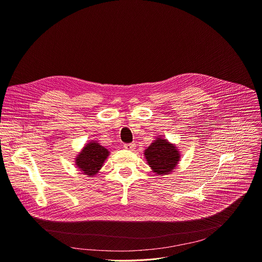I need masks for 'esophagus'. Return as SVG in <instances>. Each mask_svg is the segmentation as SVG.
Wrapping results in <instances>:
<instances>
[{"mask_svg":"<svg viewBox=\"0 0 262 262\" xmlns=\"http://www.w3.org/2000/svg\"><path fill=\"white\" fill-rule=\"evenodd\" d=\"M123 147L127 150H134L135 147H136V144L135 143H127V144H124Z\"/></svg>","mask_w":262,"mask_h":262,"instance_id":"34e87169","label":"esophagus"}]
</instances>
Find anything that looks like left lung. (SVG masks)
Returning a JSON list of instances; mask_svg holds the SVG:
<instances>
[{"label": "left lung", "mask_w": 262, "mask_h": 262, "mask_svg": "<svg viewBox=\"0 0 262 262\" xmlns=\"http://www.w3.org/2000/svg\"><path fill=\"white\" fill-rule=\"evenodd\" d=\"M145 159L152 171L159 176L172 172L180 161L178 147L166 139L157 138L144 151Z\"/></svg>", "instance_id": "left-lung-1"}]
</instances>
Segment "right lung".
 Returning <instances> with one entry per match:
<instances>
[{"mask_svg": "<svg viewBox=\"0 0 262 262\" xmlns=\"http://www.w3.org/2000/svg\"><path fill=\"white\" fill-rule=\"evenodd\" d=\"M108 155L110 151L105 147L101 146L96 141H92L77 155L75 159L76 167L83 174L94 177L99 172Z\"/></svg>", "mask_w": 262, "mask_h": 262, "instance_id": "add662e5", "label": "right lung"}]
</instances>
